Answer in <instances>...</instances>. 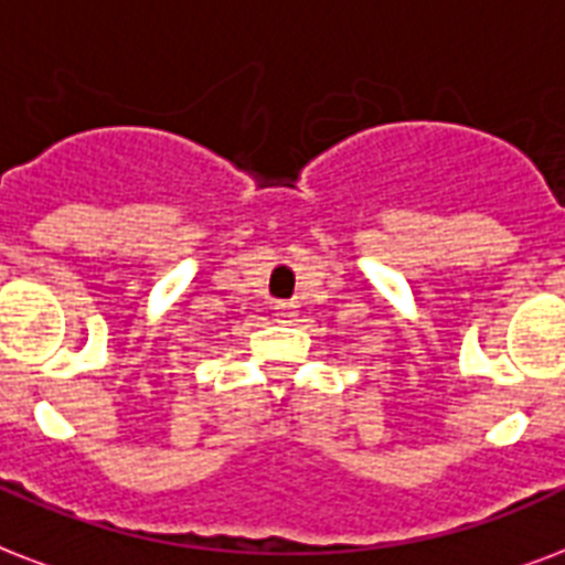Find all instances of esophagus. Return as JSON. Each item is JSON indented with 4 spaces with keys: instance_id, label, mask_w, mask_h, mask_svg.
I'll return each instance as SVG.
<instances>
[{
    "instance_id": "obj_1",
    "label": "esophagus",
    "mask_w": 565,
    "mask_h": 565,
    "mask_svg": "<svg viewBox=\"0 0 565 565\" xmlns=\"http://www.w3.org/2000/svg\"><path fill=\"white\" fill-rule=\"evenodd\" d=\"M274 318L279 323H291L297 318V306L295 303H277L274 306Z\"/></svg>"
}]
</instances>
